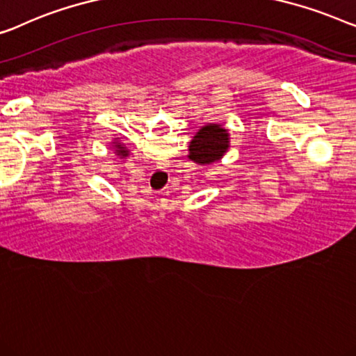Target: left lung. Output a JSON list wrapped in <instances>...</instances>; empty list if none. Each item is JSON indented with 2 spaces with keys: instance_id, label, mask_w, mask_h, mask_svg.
<instances>
[{
  "instance_id": "left-lung-1",
  "label": "left lung",
  "mask_w": 356,
  "mask_h": 356,
  "mask_svg": "<svg viewBox=\"0 0 356 356\" xmlns=\"http://www.w3.org/2000/svg\"><path fill=\"white\" fill-rule=\"evenodd\" d=\"M229 149V133L218 123H207L189 143V159L200 165L221 161Z\"/></svg>"
}]
</instances>
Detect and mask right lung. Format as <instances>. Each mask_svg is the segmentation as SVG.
I'll return each mask as SVG.
<instances>
[{"mask_svg": "<svg viewBox=\"0 0 356 356\" xmlns=\"http://www.w3.org/2000/svg\"><path fill=\"white\" fill-rule=\"evenodd\" d=\"M114 147H115V154L117 156H120V157H128V149L123 146L122 143H118V141H114Z\"/></svg>", "mask_w": 356, "mask_h": 356, "instance_id": "1", "label": "right lung"}]
</instances>
